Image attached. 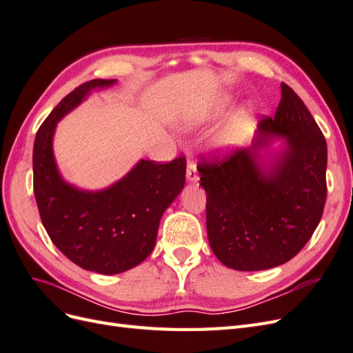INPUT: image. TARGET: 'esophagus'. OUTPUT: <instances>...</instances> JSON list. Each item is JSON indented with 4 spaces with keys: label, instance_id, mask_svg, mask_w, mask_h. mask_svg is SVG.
Segmentation results:
<instances>
[{
    "label": "esophagus",
    "instance_id": "esophagus-1",
    "mask_svg": "<svg viewBox=\"0 0 353 353\" xmlns=\"http://www.w3.org/2000/svg\"><path fill=\"white\" fill-rule=\"evenodd\" d=\"M187 179L190 183H197L199 181V172H197V166L194 160L188 159V163H187Z\"/></svg>",
    "mask_w": 353,
    "mask_h": 353
}]
</instances>
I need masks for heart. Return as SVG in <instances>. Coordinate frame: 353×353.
I'll return each instance as SVG.
<instances>
[{
  "mask_svg": "<svg viewBox=\"0 0 353 353\" xmlns=\"http://www.w3.org/2000/svg\"><path fill=\"white\" fill-rule=\"evenodd\" d=\"M249 123V112H239L232 117L230 123L223 128L218 137V143L223 147L237 144L245 134Z\"/></svg>",
  "mask_w": 353,
  "mask_h": 353,
  "instance_id": "heart-1",
  "label": "heart"
}]
</instances>
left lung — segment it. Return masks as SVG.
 <instances>
[{"label": "left lung", "mask_w": 353, "mask_h": 353, "mask_svg": "<svg viewBox=\"0 0 353 353\" xmlns=\"http://www.w3.org/2000/svg\"><path fill=\"white\" fill-rule=\"evenodd\" d=\"M252 148L201 157L206 228L216 258L231 270L262 271L303 249L321 221L327 199V143L301 97L281 83L274 117L259 122ZM283 136L285 152L263 171L257 153Z\"/></svg>", "instance_id": "1"}]
</instances>
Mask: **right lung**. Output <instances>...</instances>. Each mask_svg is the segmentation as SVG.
Instances as JSON below:
<instances>
[{"mask_svg": "<svg viewBox=\"0 0 353 353\" xmlns=\"http://www.w3.org/2000/svg\"><path fill=\"white\" fill-rule=\"evenodd\" d=\"M114 79H92L68 94L42 122L34 144V193L39 216L56 248L87 271L121 274L152 253L159 222L185 184V157L157 163L140 160L121 181L83 191L59 174L52 137L63 116L92 90Z\"/></svg>", "mask_w": 353, "mask_h": 353, "instance_id": "1", "label": "right lung"}]
</instances>
